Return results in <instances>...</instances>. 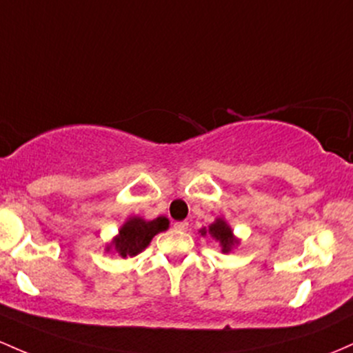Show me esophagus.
Segmentation results:
<instances>
[{
	"label": "esophagus",
	"instance_id": "34e87169",
	"mask_svg": "<svg viewBox=\"0 0 353 353\" xmlns=\"http://www.w3.org/2000/svg\"><path fill=\"white\" fill-rule=\"evenodd\" d=\"M188 226H189L188 221H177V223H174V230L177 231H185L188 230Z\"/></svg>",
	"mask_w": 353,
	"mask_h": 353
}]
</instances>
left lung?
I'll list each match as a JSON object with an SVG mask.
<instances>
[{
	"mask_svg": "<svg viewBox=\"0 0 353 353\" xmlns=\"http://www.w3.org/2000/svg\"><path fill=\"white\" fill-rule=\"evenodd\" d=\"M203 234H206V230H203ZM209 234L221 243V246H223V253H228V251L238 243L234 239L231 228L228 226L223 219H216V223L209 226Z\"/></svg>",
	"mask_w": 353,
	"mask_h": 353,
	"instance_id": "left-lung-1",
	"label": "left lung"
}]
</instances>
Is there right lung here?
<instances>
[{"mask_svg":"<svg viewBox=\"0 0 353 353\" xmlns=\"http://www.w3.org/2000/svg\"><path fill=\"white\" fill-rule=\"evenodd\" d=\"M169 221L165 218H156L152 221H144L141 218H130L120 228V233L114 239L115 250L122 258L135 256L149 246L150 239L161 231H165ZM110 250V248H107Z\"/></svg>","mask_w":353,"mask_h":353,"instance_id":"add662e5","label":"right lung"}]
</instances>
